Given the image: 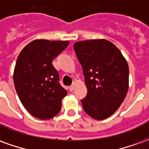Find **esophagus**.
<instances>
[{"instance_id":"34e87169","label":"esophagus","mask_w":149,"mask_h":149,"mask_svg":"<svg viewBox=\"0 0 149 149\" xmlns=\"http://www.w3.org/2000/svg\"><path fill=\"white\" fill-rule=\"evenodd\" d=\"M75 87H76V83L74 82V83H72V84L69 87V90H70V92H72V91L74 90Z\"/></svg>"}]
</instances>
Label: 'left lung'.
<instances>
[{"mask_svg":"<svg viewBox=\"0 0 149 149\" xmlns=\"http://www.w3.org/2000/svg\"><path fill=\"white\" fill-rule=\"evenodd\" d=\"M73 47L88 90L81 100L84 112L96 120L108 118L118 109L128 93V63L107 40L78 41Z\"/></svg>","mask_w":149,"mask_h":149,"instance_id":"obj_1","label":"left lung"}]
</instances>
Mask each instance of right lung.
<instances>
[{
	"label": "right lung",
	"instance_id": "add662e5",
	"mask_svg": "<svg viewBox=\"0 0 149 149\" xmlns=\"http://www.w3.org/2000/svg\"><path fill=\"white\" fill-rule=\"evenodd\" d=\"M68 44L35 40L18 56L13 72L15 88L24 108L37 118H52L61 110L67 91L59 83V73L52 62Z\"/></svg>",
	"mask_w": 149,
	"mask_h": 149
}]
</instances>
